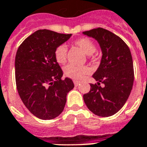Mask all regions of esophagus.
Listing matches in <instances>:
<instances>
[{"mask_svg":"<svg viewBox=\"0 0 147 147\" xmlns=\"http://www.w3.org/2000/svg\"><path fill=\"white\" fill-rule=\"evenodd\" d=\"M79 83H80V82H78V81H74V84H75L76 86H78L79 85Z\"/></svg>","mask_w":147,"mask_h":147,"instance_id":"1","label":"esophagus"}]
</instances>
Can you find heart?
<instances>
[{"label": "heart", "mask_w": 147, "mask_h": 147, "mask_svg": "<svg viewBox=\"0 0 147 147\" xmlns=\"http://www.w3.org/2000/svg\"><path fill=\"white\" fill-rule=\"evenodd\" d=\"M74 45L79 47L87 55L88 59H93V53L96 51V47L93 41L88 38H79L74 41ZM55 59L59 64H65L67 61V48L65 45H60L55 49ZM90 69L86 65L77 66L74 65H69L65 67L64 74L68 78L74 80H81L84 76L90 73Z\"/></svg>", "instance_id": "heart-1"}]
</instances>
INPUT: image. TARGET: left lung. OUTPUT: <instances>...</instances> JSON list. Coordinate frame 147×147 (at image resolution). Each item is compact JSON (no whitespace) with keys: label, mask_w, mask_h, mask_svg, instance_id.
Wrapping results in <instances>:
<instances>
[{"label":"left lung","mask_w":147,"mask_h":147,"mask_svg":"<svg viewBox=\"0 0 147 147\" xmlns=\"http://www.w3.org/2000/svg\"><path fill=\"white\" fill-rule=\"evenodd\" d=\"M94 38L102 51L100 64L92 77L98 84L83 95L88 108L100 117H110L123 107L132 90L134 71L130 49L121 38L98 27L84 32ZM100 83L104 84L101 87Z\"/></svg>","instance_id":"obj_1"}]
</instances>
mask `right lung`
<instances>
[{
  "label": "right lung",
  "mask_w": 147,
  "mask_h": 147,
  "mask_svg": "<svg viewBox=\"0 0 147 147\" xmlns=\"http://www.w3.org/2000/svg\"><path fill=\"white\" fill-rule=\"evenodd\" d=\"M71 34L39 30L22 42L15 58V79L26 108L42 120H51L64 110L67 94L74 88L71 78L55 59V49Z\"/></svg>",
  "instance_id": "add662e5"
}]
</instances>
